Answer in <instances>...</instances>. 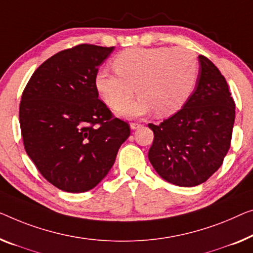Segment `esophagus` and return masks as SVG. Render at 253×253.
<instances>
[{"mask_svg": "<svg viewBox=\"0 0 253 253\" xmlns=\"http://www.w3.org/2000/svg\"><path fill=\"white\" fill-rule=\"evenodd\" d=\"M141 126H142L141 124H138V123H130L131 129H137V128H139Z\"/></svg>", "mask_w": 253, "mask_h": 253, "instance_id": "esophagus-1", "label": "esophagus"}]
</instances>
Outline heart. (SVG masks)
<instances>
[{"instance_id":"obj_1","label":"heart","mask_w":253,"mask_h":253,"mask_svg":"<svg viewBox=\"0 0 253 253\" xmlns=\"http://www.w3.org/2000/svg\"><path fill=\"white\" fill-rule=\"evenodd\" d=\"M114 67L117 74L100 71L95 85L112 109L129 102L137 88V102L119 109L124 117L152 110L157 116L175 114L190 99L199 77L198 56L184 47H129L115 56Z\"/></svg>"}]
</instances>
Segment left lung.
Instances as JSON below:
<instances>
[{
	"mask_svg": "<svg viewBox=\"0 0 253 253\" xmlns=\"http://www.w3.org/2000/svg\"><path fill=\"white\" fill-rule=\"evenodd\" d=\"M197 88L178 112L149 124L153 143L149 160L167 182L192 187L214 174L227 154L235 120V102L227 82L208 58L199 55Z\"/></svg>",
	"mask_w": 253,
	"mask_h": 253,
	"instance_id": "obj_1",
	"label": "left lung"
}]
</instances>
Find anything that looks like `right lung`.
Instances as JSON below:
<instances>
[{
    "label": "right lung",
    "mask_w": 253,
    "mask_h": 253,
    "mask_svg": "<svg viewBox=\"0 0 253 253\" xmlns=\"http://www.w3.org/2000/svg\"><path fill=\"white\" fill-rule=\"evenodd\" d=\"M114 46L79 44L44 61L30 77L19 107L21 136L28 157L59 190H92L115 164L130 135L99 99V66Z\"/></svg>",
    "instance_id": "obj_1"
}]
</instances>
